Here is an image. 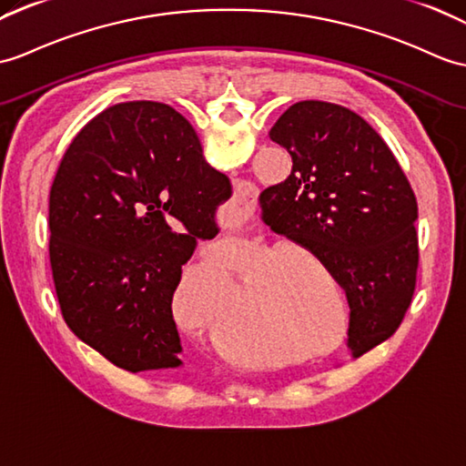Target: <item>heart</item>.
<instances>
[{
    "instance_id": "1",
    "label": "heart",
    "mask_w": 466,
    "mask_h": 466,
    "mask_svg": "<svg viewBox=\"0 0 466 466\" xmlns=\"http://www.w3.org/2000/svg\"><path fill=\"white\" fill-rule=\"evenodd\" d=\"M288 252H296L299 256L308 258L309 254L304 250V248L291 246L288 248ZM278 264V258H266L264 262H259L254 269V276L258 279V289L254 294V311L259 319V323L276 335H288L291 331H301L306 335H321L328 328V318L323 309L316 304V299L311 298L308 289L304 286L288 282V279L276 276L272 269ZM216 286L220 288L226 286L224 276L216 279ZM216 291V294H218ZM252 291V289H250ZM208 296L207 291H202L197 298H194V308H202L208 304V298H216ZM204 318V313H202Z\"/></svg>"
}]
</instances>
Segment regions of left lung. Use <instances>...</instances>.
I'll return each instance as SVG.
<instances>
[{
    "mask_svg": "<svg viewBox=\"0 0 466 466\" xmlns=\"http://www.w3.org/2000/svg\"><path fill=\"white\" fill-rule=\"evenodd\" d=\"M269 138L294 167L259 194L262 220L309 248L345 289L348 348L360 357L391 338L413 299L415 194L383 138L341 105H291Z\"/></svg>",
    "mask_w": 466,
    "mask_h": 466,
    "instance_id": "left-lung-1",
    "label": "left lung"
}]
</instances>
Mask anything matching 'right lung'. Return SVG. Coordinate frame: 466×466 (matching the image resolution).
I'll return each mask as SVG.
<instances>
[{
    "instance_id": "add662e5",
    "label": "right lung",
    "mask_w": 466,
    "mask_h": 466,
    "mask_svg": "<svg viewBox=\"0 0 466 466\" xmlns=\"http://www.w3.org/2000/svg\"><path fill=\"white\" fill-rule=\"evenodd\" d=\"M230 194L168 105L118 103L86 123L49 194L51 272L69 329L131 373L182 365L172 296L197 238L218 234Z\"/></svg>"
}]
</instances>
